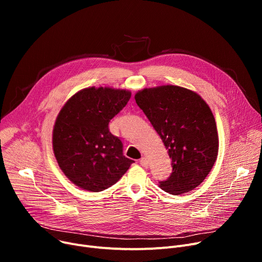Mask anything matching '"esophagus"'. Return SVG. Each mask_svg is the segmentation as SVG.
Returning <instances> with one entry per match:
<instances>
[{"instance_id":"esophagus-1","label":"esophagus","mask_w":262,"mask_h":262,"mask_svg":"<svg viewBox=\"0 0 262 262\" xmlns=\"http://www.w3.org/2000/svg\"><path fill=\"white\" fill-rule=\"evenodd\" d=\"M139 163L141 164L142 167H147V164H148V161H147V159L145 158V157H142L140 160H139Z\"/></svg>"}]
</instances>
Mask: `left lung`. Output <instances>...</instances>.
<instances>
[{"label":"left lung","instance_id":"8db88e82","mask_svg":"<svg viewBox=\"0 0 262 262\" xmlns=\"http://www.w3.org/2000/svg\"><path fill=\"white\" fill-rule=\"evenodd\" d=\"M168 149L173 172L159 187L180 195L201 185L217 157L219 137L211 109L201 95L184 87L166 85L135 94Z\"/></svg>","mask_w":262,"mask_h":262}]
</instances>
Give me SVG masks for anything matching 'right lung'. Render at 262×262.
<instances>
[{"instance_id": "add662e5", "label": "right lung", "mask_w": 262, "mask_h": 262, "mask_svg": "<svg viewBox=\"0 0 262 262\" xmlns=\"http://www.w3.org/2000/svg\"><path fill=\"white\" fill-rule=\"evenodd\" d=\"M132 92L110 87L85 88L67 101L53 128V150L63 174L77 187L100 192L115 185L135 162L108 124Z\"/></svg>"}]
</instances>
